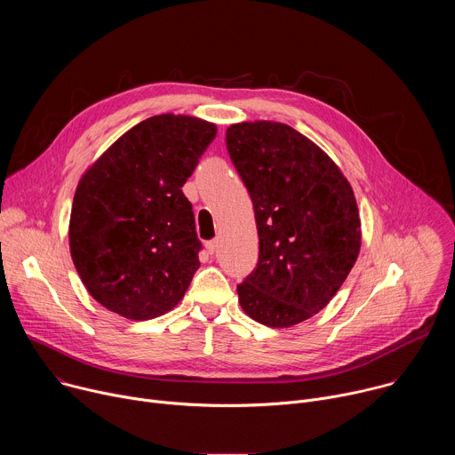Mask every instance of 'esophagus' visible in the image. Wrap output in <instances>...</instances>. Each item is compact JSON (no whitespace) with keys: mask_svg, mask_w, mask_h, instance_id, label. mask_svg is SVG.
Segmentation results:
<instances>
[{"mask_svg":"<svg viewBox=\"0 0 455 455\" xmlns=\"http://www.w3.org/2000/svg\"><path fill=\"white\" fill-rule=\"evenodd\" d=\"M207 250H209V253L212 255V253H216V250H218V239H212V241H207Z\"/></svg>","mask_w":455,"mask_h":455,"instance_id":"1","label":"esophagus"}]
</instances>
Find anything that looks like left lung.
<instances>
[{
  "label": "left lung",
  "mask_w": 455,
  "mask_h": 455,
  "mask_svg": "<svg viewBox=\"0 0 455 455\" xmlns=\"http://www.w3.org/2000/svg\"><path fill=\"white\" fill-rule=\"evenodd\" d=\"M227 149L259 234V261L237 284L239 304L265 326H295L326 307L356 263L353 188L326 153L281 122L232 124Z\"/></svg>",
  "instance_id": "1"
}]
</instances>
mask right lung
I'll return each instance as SVG.
<instances>
[{
	"label": "right lung",
	"mask_w": 455,
	"mask_h": 455,
	"mask_svg": "<svg viewBox=\"0 0 455 455\" xmlns=\"http://www.w3.org/2000/svg\"><path fill=\"white\" fill-rule=\"evenodd\" d=\"M216 125L156 115L124 133L81 178L70 251L90 295L113 313L149 320L171 311L200 268L202 241L181 190Z\"/></svg>",
	"instance_id": "obj_1"
}]
</instances>
